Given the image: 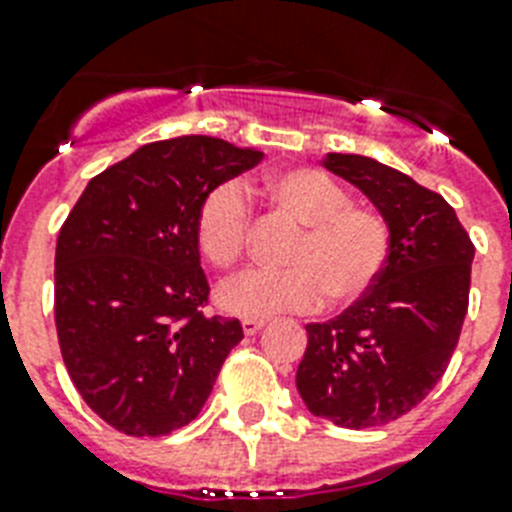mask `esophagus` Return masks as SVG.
Here are the masks:
<instances>
[{"instance_id":"34e87169","label":"esophagus","mask_w":512,"mask_h":512,"mask_svg":"<svg viewBox=\"0 0 512 512\" xmlns=\"http://www.w3.org/2000/svg\"><path fill=\"white\" fill-rule=\"evenodd\" d=\"M263 326H265V321H252V318H244V321H242V328H244V334H247V336H255Z\"/></svg>"}]
</instances>
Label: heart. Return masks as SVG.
Returning <instances> with one entry per match:
<instances>
[{
    "mask_svg": "<svg viewBox=\"0 0 512 512\" xmlns=\"http://www.w3.org/2000/svg\"><path fill=\"white\" fill-rule=\"evenodd\" d=\"M265 197L302 228L286 255V270H244L218 289L228 315L263 321L276 313L342 310L371 292L389 257V226L373 210L352 205L334 178L315 168H292L265 181ZM249 234L242 186L223 181L199 199L194 236L215 268L239 263Z\"/></svg>",
    "mask_w": 512,
    "mask_h": 512,
    "instance_id": "obj_1",
    "label": "heart"
}]
</instances>
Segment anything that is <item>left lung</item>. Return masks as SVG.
<instances>
[{"label":"left lung","mask_w":512,"mask_h":512,"mask_svg":"<svg viewBox=\"0 0 512 512\" xmlns=\"http://www.w3.org/2000/svg\"><path fill=\"white\" fill-rule=\"evenodd\" d=\"M323 168L371 199L389 226V257L371 292L328 323H310L297 368L307 410L342 429L410 413L447 371L468 313L473 244L442 194L363 155Z\"/></svg>","instance_id":"1"}]
</instances>
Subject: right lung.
Masks as SVG:
<instances>
[{
  "mask_svg": "<svg viewBox=\"0 0 512 512\" xmlns=\"http://www.w3.org/2000/svg\"><path fill=\"white\" fill-rule=\"evenodd\" d=\"M263 152L213 136L152 141L91 178L57 236L54 323L83 402L128 436H165L199 415L236 318H207L194 236L199 199Z\"/></svg>",
  "mask_w": 512,
  "mask_h": 512,
  "instance_id": "obj_1",
  "label": "right lung"
}]
</instances>
